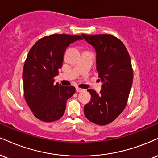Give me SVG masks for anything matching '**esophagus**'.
<instances>
[{"mask_svg":"<svg viewBox=\"0 0 158 158\" xmlns=\"http://www.w3.org/2000/svg\"><path fill=\"white\" fill-rule=\"evenodd\" d=\"M76 90H77V92H81V91H83L84 90V89H82V88H80V87H76Z\"/></svg>","mask_w":158,"mask_h":158,"instance_id":"obj_1","label":"esophagus"}]
</instances>
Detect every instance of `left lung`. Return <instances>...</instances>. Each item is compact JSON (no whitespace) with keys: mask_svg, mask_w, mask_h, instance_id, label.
<instances>
[{"mask_svg":"<svg viewBox=\"0 0 158 158\" xmlns=\"http://www.w3.org/2000/svg\"><path fill=\"white\" fill-rule=\"evenodd\" d=\"M96 52V69L102 82L98 94L87 90L91 99L84 107L91 122L106 125L113 122L126 107L133 81L131 59L120 40L111 35H81Z\"/></svg>","mask_w":158,"mask_h":158,"instance_id":"1","label":"left lung"}]
</instances>
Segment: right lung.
Instances as JSON below:
<instances>
[{
    "mask_svg": "<svg viewBox=\"0 0 158 158\" xmlns=\"http://www.w3.org/2000/svg\"><path fill=\"white\" fill-rule=\"evenodd\" d=\"M81 36L54 34L40 39L25 61L23 81L24 97L34 115L45 122L62 118L66 102L74 94L73 86L54 83V77L62 66L64 51Z\"/></svg>",
    "mask_w": 158,
    "mask_h": 158,
    "instance_id": "1",
    "label": "right lung"
}]
</instances>
